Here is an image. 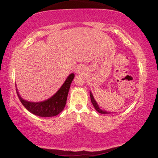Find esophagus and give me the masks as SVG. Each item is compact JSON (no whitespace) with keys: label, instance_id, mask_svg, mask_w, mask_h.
<instances>
[{"label":"esophagus","instance_id":"34e87169","mask_svg":"<svg viewBox=\"0 0 158 158\" xmlns=\"http://www.w3.org/2000/svg\"><path fill=\"white\" fill-rule=\"evenodd\" d=\"M81 66L77 67V69H76V73H81Z\"/></svg>","mask_w":158,"mask_h":158}]
</instances>
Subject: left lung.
Returning <instances> with one entry per match:
<instances>
[{
	"mask_svg": "<svg viewBox=\"0 0 158 158\" xmlns=\"http://www.w3.org/2000/svg\"><path fill=\"white\" fill-rule=\"evenodd\" d=\"M90 100H91V102L93 104V106H94V107H95L96 111H97L98 112H99V113L103 114H110L111 113V112H108V111H106L105 110H102V109H101L100 107H99V105H98L97 102L95 100L94 97H93L92 93L90 92Z\"/></svg>",
	"mask_w": 158,
	"mask_h": 158,
	"instance_id": "8db88e82",
	"label": "left lung"
}]
</instances>
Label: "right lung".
Listing matches in <instances>:
<instances>
[{"mask_svg":"<svg viewBox=\"0 0 158 158\" xmlns=\"http://www.w3.org/2000/svg\"><path fill=\"white\" fill-rule=\"evenodd\" d=\"M74 77V74L73 73L69 74L63 83L62 86L54 95L47 100L42 102H34L23 100L18 92L17 85H16V90L21 102L31 113L40 117L55 116L59 114L65 108L69 87Z\"/></svg>","mask_w":158,"mask_h":158,"instance_id":"obj_1","label":"right lung"}]
</instances>
